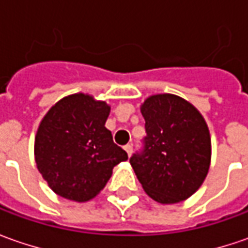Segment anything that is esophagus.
<instances>
[{
	"mask_svg": "<svg viewBox=\"0 0 248 248\" xmlns=\"http://www.w3.org/2000/svg\"><path fill=\"white\" fill-rule=\"evenodd\" d=\"M124 150L127 152V155H128V156H131V153H132V145H131V143L125 145V146H124Z\"/></svg>",
	"mask_w": 248,
	"mask_h": 248,
	"instance_id": "34e87169",
	"label": "esophagus"
}]
</instances>
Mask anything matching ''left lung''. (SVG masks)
I'll return each instance as SVG.
<instances>
[{
	"label": "left lung",
	"instance_id": "1",
	"mask_svg": "<svg viewBox=\"0 0 248 248\" xmlns=\"http://www.w3.org/2000/svg\"><path fill=\"white\" fill-rule=\"evenodd\" d=\"M146 137L129 158L142 187L153 200L174 204L204 182L211 161L205 120L192 103L172 93L152 95L140 106Z\"/></svg>",
	"mask_w": 248,
	"mask_h": 248
}]
</instances>
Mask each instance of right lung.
Here are the masks:
<instances>
[{"instance_id": "right-lung-1", "label": "right lung", "mask_w": 248, "mask_h": 248, "mask_svg": "<svg viewBox=\"0 0 248 248\" xmlns=\"http://www.w3.org/2000/svg\"><path fill=\"white\" fill-rule=\"evenodd\" d=\"M110 106L87 93L56 102L44 116L34 140L40 174L56 195L84 203L108 184L128 155L113 142L105 123Z\"/></svg>"}]
</instances>
